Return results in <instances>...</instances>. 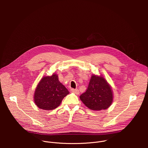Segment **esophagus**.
I'll use <instances>...</instances> for the list:
<instances>
[{
  "mask_svg": "<svg viewBox=\"0 0 148 148\" xmlns=\"http://www.w3.org/2000/svg\"><path fill=\"white\" fill-rule=\"evenodd\" d=\"M71 91L73 92H74V94H77V95H78V94H79V90H77V89H73V88H72V89H71Z\"/></svg>",
  "mask_w": 148,
  "mask_h": 148,
  "instance_id": "obj_1",
  "label": "esophagus"
}]
</instances>
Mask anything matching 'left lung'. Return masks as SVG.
Masks as SVG:
<instances>
[{
  "instance_id": "obj_1",
  "label": "left lung",
  "mask_w": 148,
  "mask_h": 148,
  "mask_svg": "<svg viewBox=\"0 0 148 148\" xmlns=\"http://www.w3.org/2000/svg\"><path fill=\"white\" fill-rule=\"evenodd\" d=\"M111 87L102 75L92 74L88 88L79 98L87 107L91 110L101 111L108 108L113 102Z\"/></svg>"
}]
</instances>
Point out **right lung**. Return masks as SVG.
<instances>
[{
    "instance_id": "obj_1",
    "label": "right lung",
    "mask_w": 148,
    "mask_h": 148,
    "mask_svg": "<svg viewBox=\"0 0 148 148\" xmlns=\"http://www.w3.org/2000/svg\"><path fill=\"white\" fill-rule=\"evenodd\" d=\"M69 93L58 80V75L53 73L40 79L34 91V102L40 109L50 111L58 107Z\"/></svg>"
}]
</instances>
